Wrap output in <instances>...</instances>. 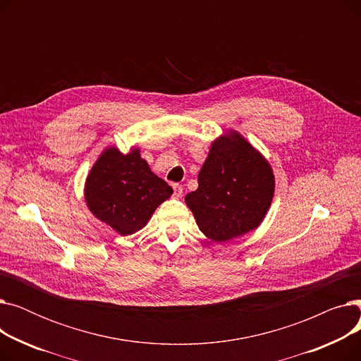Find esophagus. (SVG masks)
Returning a JSON list of instances; mask_svg holds the SVG:
<instances>
[{
    "label": "esophagus",
    "mask_w": 361,
    "mask_h": 361,
    "mask_svg": "<svg viewBox=\"0 0 361 361\" xmlns=\"http://www.w3.org/2000/svg\"><path fill=\"white\" fill-rule=\"evenodd\" d=\"M173 188H174V197H176V199L181 197V195H183V187H181L180 184H174Z\"/></svg>",
    "instance_id": "esophagus-1"
}]
</instances>
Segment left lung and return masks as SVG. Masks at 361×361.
Listing matches in <instances>:
<instances>
[{"label": "left lung", "mask_w": 361, "mask_h": 361, "mask_svg": "<svg viewBox=\"0 0 361 361\" xmlns=\"http://www.w3.org/2000/svg\"><path fill=\"white\" fill-rule=\"evenodd\" d=\"M197 181V190L184 200L199 230L216 243L256 230L275 193L271 164L235 130L211 143Z\"/></svg>", "instance_id": "8db88e82"}]
</instances>
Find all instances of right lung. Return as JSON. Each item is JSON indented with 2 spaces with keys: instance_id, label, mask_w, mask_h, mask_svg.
Segmentation results:
<instances>
[{
  "instance_id": "1",
  "label": "right lung",
  "mask_w": 361,
  "mask_h": 361,
  "mask_svg": "<svg viewBox=\"0 0 361 361\" xmlns=\"http://www.w3.org/2000/svg\"><path fill=\"white\" fill-rule=\"evenodd\" d=\"M171 195L173 188L152 173L136 146L128 154H121L117 146L105 147L85 183L89 211L120 235L142 230Z\"/></svg>"
}]
</instances>
